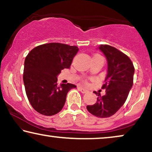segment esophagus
Segmentation results:
<instances>
[{
	"mask_svg": "<svg viewBox=\"0 0 152 152\" xmlns=\"http://www.w3.org/2000/svg\"><path fill=\"white\" fill-rule=\"evenodd\" d=\"M79 89H80V91L81 92H82V93H86L88 92V91H87L86 89L82 88V87H81V86L79 87Z\"/></svg>",
	"mask_w": 152,
	"mask_h": 152,
	"instance_id": "1",
	"label": "esophagus"
}]
</instances>
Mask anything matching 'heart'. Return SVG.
Returning <instances> with one entry per match:
<instances>
[{
	"label": "heart",
	"mask_w": 152,
	"mask_h": 152,
	"mask_svg": "<svg viewBox=\"0 0 152 152\" xmlns=\"http://www.w3.org/2000/svg\"><path fill=\"white\" fill-rule=\"evenodd\" d=\"M84 82H85V83H86V80H85V81H84Z\"/></svg>",
	"instance_id": "1"
}]
</instances>
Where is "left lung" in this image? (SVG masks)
Masks as SVG:
<instances>
[{
    "label": "left lung",
    "mask_w": 152,
    "mask_h": 152,
    "mask_svg": "<svg viewBox=\"0 0 152 152\" xmlns=\"http://www.w3.org/2000/svg\"><path fill=\"white\" fill-rule=\"evenodd\" d=\"M99 49L107 59V75L102 88L106 94L95 91L97 96L96 103L88 105L86 109L97 118L111 117L119 110L127 98L134 83V66L125 54L109 45H101Z\"/></svg>",
    "instance_id": "left-lung-1"
}]
</instances>
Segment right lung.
Segmentation results:
<instances>
[{"label":"right lung","mask_w":152,"mask_h":152,"mask_svg":"<svg viewBox=\"0 0 152 152\" xmlns=\"http://www.w3.org/2000/svg\"><path fill=\"white\" fill-rule=\"evenodd\" d=\"M79 48L75 45L49 43L33 48L25 59L23 82L27 97L35 111L53 115L61 111L74 84L58 85L57 75L69 68Z\"/></svg>","instance_id":"1"}]
</instances>
